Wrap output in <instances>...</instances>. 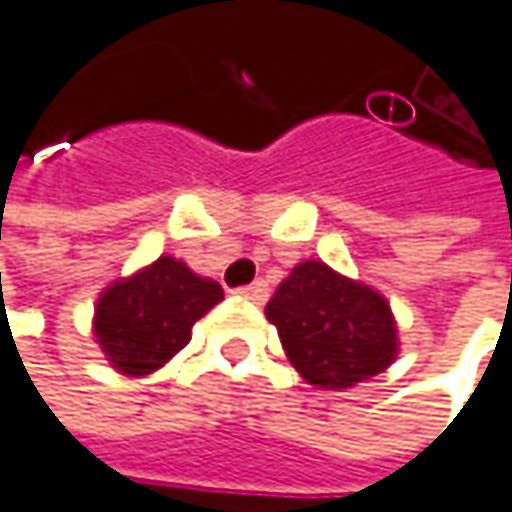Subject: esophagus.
Instances as JSON below:
<instances>
[{"label": "esophagus", "mask_w": 512, "mask_h": 512, "mask_svg": "<svg viewBox=\"0 0 512 512\" xmlns=\"http://www.w3.org/2000/svg\"><path fill=\"white\" fill-rule=\"evenodd\" d=\"M241 300H250V303H265L268 300V285L262 279H256L253 285H244L236 291Z\"/></svg>", "instance_id": "obj_1"}]
</instances>
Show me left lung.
<instances>
[{
    "instance_id": "1",
    "label": "left lung",
    "mask_w": 512,
    "mask_h": 512,
    "mask_svg": "<svg viewBox=\"0 0 512 512\" xmlns=\"http://www.w3.org/2000/svg\"><path fill=\"white\" fill-rule=\"evenodd\" d=\"M265 314L297 373L323 390L379 376L399 352L387 300L326 262H300L279 282Z\"/></svg>"
}]
</instances>
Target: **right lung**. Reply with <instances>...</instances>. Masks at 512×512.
<instances>
[{
  "label": "right lung",
  "instance_id": "obj_1",
  "mask_svg": "<svg viewBox=\"0 0 512 512\" xmlns=\"http://www.w3.org/2000/svg\"><path fill=\"white\" fill-rule=\"evenodd\" d=\"M221 300L215 279L198 276L174 256H160L101 291L92 332L119 373L148 376L192 341V326Z\"/></svg>",
  "mask_w": 512,
  "mask_h": 512
}]
</instances>
